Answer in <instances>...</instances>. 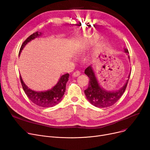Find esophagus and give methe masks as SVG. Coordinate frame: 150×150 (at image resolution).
Listing matches in <instances>:
<instances>
[{"label": "esophagus", "instance_id": "34e87169", "mask_svg": "<svg viewBox=\"0 0 150 150\" xmlns=\"http://www.w3.org/2000/svg\"><path fill=\"white\" fill-rule=\"evenodd\" d=\"M80 75V71H78V70H76V71H75V72H74V74H73V76H78Z\"/></svg>", "mask_w": 150, "mask_h": 150}]
</instances>
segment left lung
Instances as JSON below:
<instances>
[{
	"instance_id": "obj_1",
	"label": "left lung",
	"mask_w": 150,
	"mask_h": 150,
	"mask_svg": "<svg viewBox=\"0 0 150 150\" xmlns=\"http://www.w3.org/2000/svg\"><path fill=\"white\" fill-rule=\"evenodd\" d=\"M124 50L128 53L127 49H125ZM128 58H129V56ZM84 74L89 78L88 88L84 90V93L90 103L97 108H107L115 104L125 91L130 76L129 74L127 82L119 90L111 92L101 87L91 66L85 69Z\"/></svg>"
}]
</instances>
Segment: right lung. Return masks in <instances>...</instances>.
I'll return each mask as SVG.
<instances>
[{
  "label": "right lung",
  "mask_w": 150,
  "mask_h": 150,
  "mask_svg": "<svg viewBox=\"0 0 150 150\" xmlns=\"http://www.w3.org/2000/svg\"><path fill=\"white\" fill-rule=\"evenodd\" d=\"M41 35V33H38L37 31V32L34 33L27 38V39L23 42L21 47L19 55L21 54V52L23 49V47L28 42ZM69 74H66L62 75L57 84L53 86L51 89L43 92H36L28 88V86L23 83L21 76H20V80L23 91H25V93H26L28 98L33 103L39 106L49 108L57 105L61 101L62 97L64 96V92H66V83L69 80Z\"/></svg>",
  "instance_id": "1"
}]
</instances>
